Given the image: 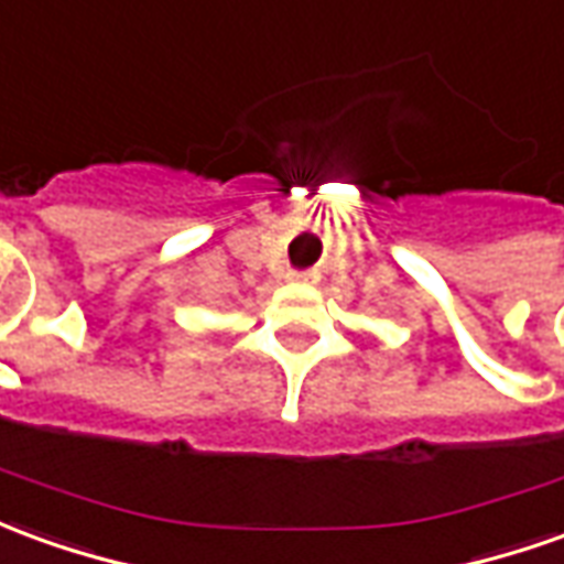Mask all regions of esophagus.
Masks as SVG:
<instances>
[{
  "mask_svg": "<svg viewBox=\"0 0 564 564\" xmlns=\"http://www.w3.org/2000/svg\"><path fill=\"white\" fill-rule=\"evenodd\" d=\"M290 281L293 283H317L321 281V271H314V269L293 271V274H290Z\"/></svg>",
  "mask_w": 564,
  "mask_h": 564,
  "instance_id": "34e87169",
  "label": "esophagus"
}]
</instances>
